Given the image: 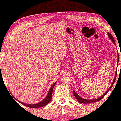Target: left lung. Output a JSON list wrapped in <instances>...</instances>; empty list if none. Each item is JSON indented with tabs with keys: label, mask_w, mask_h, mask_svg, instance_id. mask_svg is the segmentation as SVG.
<instances>
[{
	"label": "left lung",
	"mask_w": 121,
	"mask_h": 121,
	"mask_svg": "<svg viewBox=\"0 0 121 121\" xmlns=\"http://www.w3.org/2000/svg\"><path fill=\"white\" fill-rule=\"evenodd\" d=\"M107 34H108V35L109 36V39H110L115 44H115V41H114V39L113 38V37L112 36V35L110 33H107ZM118 60H117V66H118ZM116 69H117V68H116ZM116 74H117V70L116 71V72H115V77H114V80H113V82L112 83V85L111 86V87L109 88V89L107 90V91L105 92V94H104V95H103L101 97H99L98 98H96V99H84V98H82V97H80L77 94L76 92L75 91H74V90L73 91V95H74V97H76V98L77 99V100L78 102H79V103H83V104H87V103H94V102H97V101H99L102 99L104 97V96L106 95L107 93H108V91H109V90L111 89V88H112V87L113 85L114 84V83L115 82V79H116Z\"/></svg>",
	"instance_id": "8db88e82"
}]
</instances>
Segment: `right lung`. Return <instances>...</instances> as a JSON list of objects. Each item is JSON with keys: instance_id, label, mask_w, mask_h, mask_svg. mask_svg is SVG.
<instances>
[{"instance_id": "1", "label": "right lung", "mask_w": 121, "mask_h": 121, "mask_svg": "<svg viewBox=\"0 0 121 121\" xmlns=\"http://www.w3.org/2000/svg\"><path fill=\"white\" fill-rule=\"evenodd\" d=\"M56 82H55L53 85L51 86V88H50V89L49 91V93H48L47 96H46V97L45 98V99H44L43 100L41 101L40 102H39L38 103H36V104H26V103H24L20 102V101H19L18 100L16 99V98H15L14 96H13V97H14V98L16 99L17 102H18L19 103H21L22 104H23L24 105H25V106L28 107H30V108H39V107H43V106H45L46 105H47L48 103H49L50 101H51V99H52V92H53V88L54 87L55 85H56Z\"/></svg>"}]
</instances>
